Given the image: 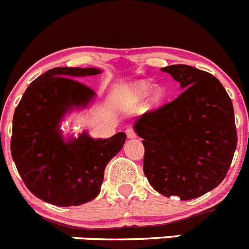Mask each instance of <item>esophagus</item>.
<instances>
[{"label":"esophagus","mask_w":249,"mask_h":249,"mask_svg":"<svg viewBox=\"0 0 249 249\" xmlns=\"http://www.w3.org/2000/svg\"><path fill=\"white\" fill-rule=\"evenodd\" d=\"M126 135H127V137H128V138H136V137H137L135 129L132 128V127H128V128L126 129Z\"/></svg>","instance_id":"esophagus-1"}]
</instances>
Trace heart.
Segmentation results:
<instances>
[{"label":"heart","instance_id":"obj_1","mask_svg":"<svg viewBox=\"0 0 249 249\" xmlns=\"http://www.w3.org/2000/svg\"><path fill=\"white\" fill-rule=\"evenodd\" d=\"M152 86L147 82H140V83H136V85L132 86L131 89V93L137 98H143L146 97L147 94H148L149 89H151ZM160 97H162V93L158 89H153L151 92V96H149V101H151L152 105H156L160 101Z\"/></svg>","mask_w":249,"mask_h":249}]
</instances>
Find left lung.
<instances>
[{
	"label": "left lung",
	"mask_w": 249,
	"mask_h": 249,
	"mask_svg": "<svg viewBox=\"0 0 249 249\" xmlns=\"http://www.w3.org/2000/svg\"><path fill=\"white\" fill-rule=\"evenodd\" d=\"M179 82L172 102L142 114L135 132L144 146L143 172L158 193L197 198L224 179L237 147L234 111L214 76L187 65L162 68Z\"/></svg>",
	"instance_id": "left-lung-1"
}]
</instances>
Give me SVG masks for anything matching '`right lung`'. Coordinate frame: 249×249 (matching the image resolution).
<instances>
[{"label":"right lung","instance_id":"add662e5","mask_svg":"<svg viewBox=\"0 0 249 249\" xmlns=\"http://www.w3.org/2000/svg\"><path fill=\"white\" fill-rule=\"evenodd\" d=\"M101 72L94 67L52 68L28 86L15 109L11 155L37 198L70 207L100 195L106 166L121 151L126 133L94 140L83 131L65 138L61 122L96 98L93 89L77 78Z\"/></svg>","mask_w":249,"mask_h":249}]
</instances>
